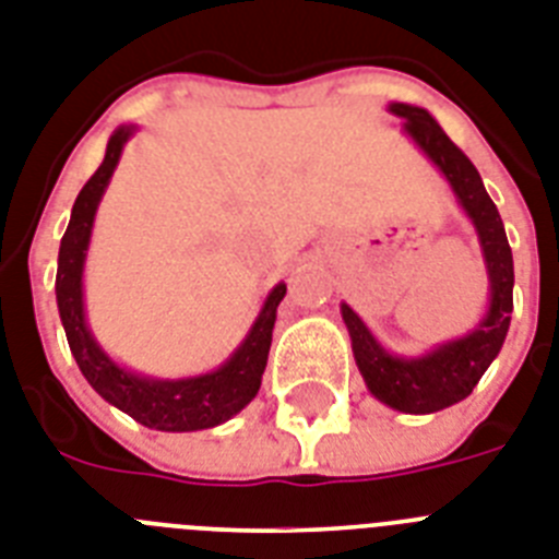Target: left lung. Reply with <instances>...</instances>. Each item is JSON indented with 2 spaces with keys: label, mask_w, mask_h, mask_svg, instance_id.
<instances>
[{
  "label": "left lung",
  "mask_w": 559,
  "mask_h": 559,
  "mask_svg": "<svg viewBox=\"0 0 559 559\" xmlns=\"http://www.w3.org/2000/svg\"><path fill=\"white\" fill-rule=\"evenodd\" d=\"M386 110L403 119V133L424 150V156L449 181L454 199L475 227L483 264L489 275V307L475 330L415 358H403L383 349L367 323L360 321L358 312L349 304H341V316L352 337V355L369 392L386 403L389 409L406 412V415H431L472 395V389L477 386L483 372L491 367V360L503 346L511 323V307H514L511 301L514 261H511V247L500 213L466 153L443 133V128L424 107L392 102Z\"/></svg>",
  "instance_id": "left-lung-1"
}]
</instances>
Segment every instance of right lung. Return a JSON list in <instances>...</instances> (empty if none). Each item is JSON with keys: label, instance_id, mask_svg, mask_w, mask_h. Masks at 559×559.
I'll return each mask as SVG.
<instances>
[{"label": "right lung", "instance_id": "add662e5", "mask_svg": "<svg viewBox=\"0 0 559 559\" xmlns=\"http://www.w3.org/2000/svg\"><path fill=\"white\" fill-rule=\"evenodd\" d=\"M135 124H121L112 130L107 142L105 162L98 164L91 181L76 195L70 224L59 247V270H56V304L62 318L64 335L79 369L98 395L110 406L128 412L147 429L158 431H199L213 429L247 406L261 389V374L266 369V355L272 344V326L278 304L287 295V284L281 281L264 298L238 349L213 372L192 374V378H150L133 369L121 367L107 355L93 337L84 316V258L91 247L93 222H96L98 201L110 185L112 173L119 167L121 150L135 133Z\"/></svg>", "mask_w": 559, "mask_h": 559}]
</instances>
